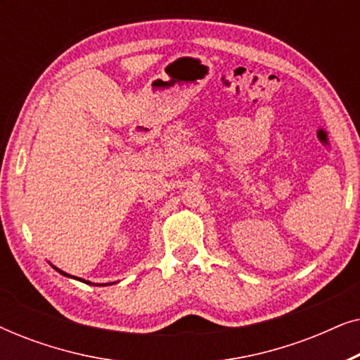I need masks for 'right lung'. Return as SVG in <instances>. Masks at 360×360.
I'll use <instances>...</instances> for the list:
<instances>
[{
  "label": "right lung",
  "mask_w": 360,
  "mask_h": 360,
  "mask_svg": "<svg viewBox=\"0 0 360 360\" xmlns=\"http://www.w3.org/2000/svg\"><path fill=\"white\" fill-rule=\"evenodd\" d=\"M51 265H52V264H51ZM52 267H53V269H56L58 274H60V275H63V277H68V278H75V280H80V282H83V283H86V285H95V283L88 282V280H83V278H80V277H73V275H70V274H67V272H63V270H60V269H57V267H56V265H52ZM112 283H115V282H112ZM112 283H105V285H112Z\"/></svg>",
  "instance_id": "right-lung-1"
}]
</instances>
